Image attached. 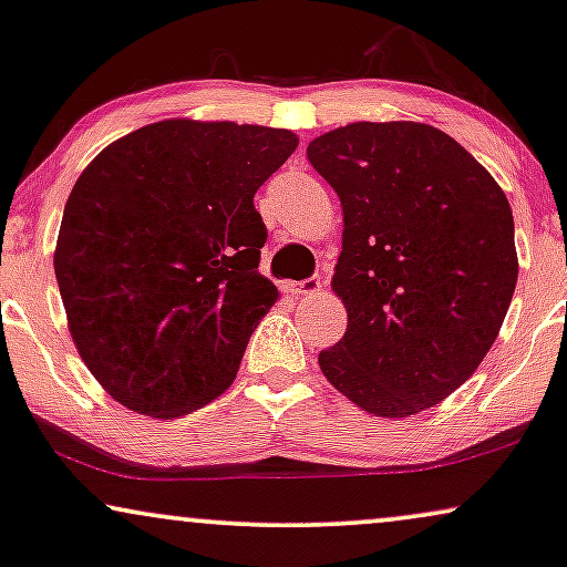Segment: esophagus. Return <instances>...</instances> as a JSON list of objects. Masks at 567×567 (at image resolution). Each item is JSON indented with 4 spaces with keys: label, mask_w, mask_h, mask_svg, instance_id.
Segmentation results:
<instances>
[{
    "label": "esophagus",
    "mask_w": 567,
    "mask_h": 567,
    "mask_svg": "<svg viewBox=\"0 0 567 567\" xmlns=\"http://www.w3.org/2000/svg\"><path fill=\"white\" fill-rule=\"evenodd\" d=\"M321 288H324L321 277H308V279H303V282H290L288 292H292L296 298H303V296H317Z\"/></svg>",
    "instance_id": "34e87169"
}]
</instances>
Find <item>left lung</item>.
<instances>
[{
	"label": "left lung",
	"mask_w": 567,
	"mask_h": 567,
	"mask_svg": "<svg viewBox=\"0 0 567 567\" xmlns=\"http://www.w3.org/2000/svg\"><path fill=\"white\" fill-rule=\"evenodd\" d=\"M306 154L346 221L332 290L348 329L321 371L384 419L442 403L489 353L518 282L503 188L424 123H353Z\"/></svg>",
	"instance_id": "1"
}]
</instances>
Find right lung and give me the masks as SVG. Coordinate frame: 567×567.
Segmentation results:
<instances>
[{
    "label": "right lung",
    "mask_w": 567,
    "mask_h": 567,
    "mask_svg": "<svg viewBox=\"0 0 567 567\" xmlns=\"http://www.w3.org/2000/svg\"><path fill=\"white\" fill-rule=\"evenodd\" d=\"M296 146L279 127L162 120L78 177L54 275L78 353L117 403L177 419L233 384L279 298L254 196Z\"/></svg>",
    "instance_id": "1"
}]
</instances>
